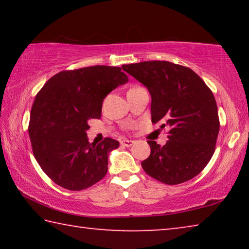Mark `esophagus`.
<instances>
[{"instance_id":"esophagus-1","label":"esophagus","mask_w":249,"mask_h":249,"mask_svg":"<svg viewBox=\"0 0 249 249\" xmlns=\"http://www.w3.org/2000/svg\"><path fill=\"white\" fill-rule=\"evenodd\" d=\"M134 141H129V140H122L121 141V145L124 146V147H130L134 145Z\"/></svg>"}]
</instances>
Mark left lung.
Instances as JSON below:
<instances>
[{"label":"left lung","mask_w":249,"mask_h":249,"mask_svg":"<svg viewBox=\"0 0 249 249\" xmlns=\"http://www.w3.org/2000/svg\"><path fill=\"white\" fill-rule=\"evenodd\" d=\"M122 68L149 91L151 122L169 127L165 146L147 142L150 155L142 162V169L166 184L195 178L212 158L220 130L212 91L195 71L169 61H142Z\"/></svg>","instance_id":"obj_1"}]
</instances>
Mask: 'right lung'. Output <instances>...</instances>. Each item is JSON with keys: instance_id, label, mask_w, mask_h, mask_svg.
Masks as SVG:
<instances>
[{"instance_id": "right-lung-1", "label": "right lung", "mask_w": 249, "mask_h": 249, "mask_svg": "<svg viewBox=\"0 0 249 249\" xmlns=\"http://www.w3.org/2000/svg\"><path fill=\"white\" fill-rule=\"evenodd\" d=\"M120 67L93 66L61 71L50 78L34 101L28 133L43 171L68 190H83L107 172L108 154L120 142H89L91 119H100L109 92L128 82Z\"/></svg>"}]
</instances>
